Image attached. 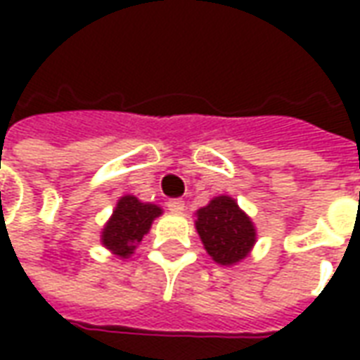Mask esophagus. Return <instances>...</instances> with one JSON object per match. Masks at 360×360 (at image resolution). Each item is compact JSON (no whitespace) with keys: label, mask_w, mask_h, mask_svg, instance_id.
Listing matches in <instances>:
<instances>
[{"label":"esophagus","mask_w":360,"mask_h":360,"mask_svg":"<svg viewBox=\"0 0 360 360\" xmlns=\"http://www.w3.org/2000/svg\"><path fill=\"white\" fill-rule=\"evenodd\" d=\"M167 210L175 212V214H181V212L185 210V202H183L181 198H172V200H167Z\"/></svg>","instance_id":"esophagus-1"}]
</instances>
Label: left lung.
Instances as JSON below:
<instances>
[{
	"mask_svg": "<svg viewBox=\"0 0 360 360\" xmlns=\"http://www.w3.org/2000/svg\"><path fill=\"white\" fill-rule=\"evenodd\" d=\"M196 231L218 264L231 266L249 255L257 233L245 212L233 198L218 196L206 208L196 212Z\"/></svg>",
	"mask_w": 360,
	"mask_h": 360,
	"instance_id": "left-lung-1",
	"label": "left lung"
}]
</instances>
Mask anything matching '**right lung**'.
Segmentation results:
<instances>
[{
	"label": "right lung",
	"mask_w": 360,
	"mask_h": 360,
	"mask_svg": "<svg viewBox=\"0 0 360 360\" xmlns=\"http://www.w3.org/2000/svg\"><path fill=\"white\" fill-rule=\"evenodd\" d=\"M160 214L162 210L156 204H144L131 195L123 196L108 226L103 227L102 243L117 257L127 258L133 255L142 237L148 233L152 219Z\"/></svg>",
	"instance_id": "obj_1"
}]
</instances>
